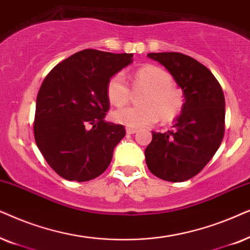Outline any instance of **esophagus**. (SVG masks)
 <instances>
[{
    "mask_svg": "<svg viewBox=\"0 0 250 250\" xmlns=\"http://www.w3.org/2000/svg\"><path fill=\"white\" fill-rule=\"evenodd\" d=\"M125 131H127V134L129 135H132V134H136L137 132V129L136 128H125Z\"/></svg>",
    "mask_w": 250,
    "mask_h": 250,
    "instance_id": "1",
    "label": "esophagus"
}]
</instances>
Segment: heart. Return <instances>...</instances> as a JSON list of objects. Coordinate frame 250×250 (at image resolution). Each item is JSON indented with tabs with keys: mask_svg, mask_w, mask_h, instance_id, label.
Instances as JSON below:
<instances>
[{
	"mask_svg": "<svg viewBox=\"0 0 250 250\" xmlns=\"http://www.w3.org/2000/svg\"><path fill=\"white\" fill-rule=\"evenodd\" d=\"M172 84V78L165 69L152 65L137 69L134 75L135 88L147 89L142 99L143 106L116 109L113 113V120L129 128L154 125L159 118L164 122L172 121L181 113L184 104L182 92ZM106 95L113 105L127 104L130 98V88L125 75L118 73L108 80Z\"/></svg>",
	"mask_w": 250,
	"mask_h": 250,
	"instance_id": "obj_1",
	"label": "heart"
}]
</instances>
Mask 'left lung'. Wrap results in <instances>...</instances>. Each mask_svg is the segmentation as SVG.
Here are the masks:
<instances>
[{"label":"left lung","mask_w":250,"mask_h":250,"mask_svg":"<svg viewBox=\"0 0 250 250\" xmlns=\"http://www.w3.org/2000/svg\"><path fill=\"white\" fill-rule=\"evenodd\" d=\"M147 57L170 73L185 103L171 130L152 131V142L145 149L146 165L164 181H188L204 169L223 141L224 94L212 73L189 56L151 52Z\"/></svg>","instance_id":"left-lung-1"}]
</instances>
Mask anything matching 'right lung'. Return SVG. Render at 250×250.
I'll use <instances>...</instances> for the list:
<instances>
[{"label": "right lung", "instance_id": "add662e5", "mask_svg": "<svg viewBox=\"0 0 250 250\" xmlns=\"http://www.w3.org/2000/svg\"><path fill=\"white\" fill-rule=\"evenodd\" d=\"M132 57L85 49L45 76L36 98L34 137L45 161L62 178L90 181L111 164L125 130L105 121L109 108L106 85Z\"/></svg>", "mask_w": 250, "mask_h": 250}]
</instances>
